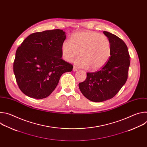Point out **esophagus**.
Masks as SVG:
<instances>
[{"label":"esophagus","mask_w":147,"mask_h":147,"mask_svg":"<svg viewBox=\"0 0 147 147\" xmlns=\"http://www.w3.org/2000/svg\"><path fill=\"white\" fill-rule=\"evenodd\" d=\"M77 70H78V69H77V67H73V71H77Z\"/></svg>","instance_id":"34e87169"}]
</instances>
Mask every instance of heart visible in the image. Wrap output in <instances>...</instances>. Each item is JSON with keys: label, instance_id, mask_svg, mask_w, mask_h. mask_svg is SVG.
Wrapping results in <instances>:
<instances>
[{"label": "heart", "instance_id": "obj_1", "mask_svg": "<svg viewBox=\"0 0 147 147\" xmlns=\"http://www.w3.org/2000/svg\"><path fill=\"white\" fill-rule=\"evenodd\" d=\"M79 51L81 56L74 61V64L80 68L97 71L109 60L111 43L107 36L91 31L75 33L63 42L61 54L65 60L71 61Z\"/></svg>", "mask_w": 147, "mask_h": 147}]
</instances>
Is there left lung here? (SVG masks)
Returning <instances> with one entry per match:
<instances>
[{"label": "left lung", "mask_w": 147, "mask_h": 147, "mask_svg": "<svg viewBox=\"0 0 147 147\" xmlns=\"http://www.w3.org/2000/svg\"><path fill=\"white\" fill-rule=\"evenodd\" d=\"M111 43V56L99 71L87 73L86 80L78 84L82 95L96 102L112 98L125 84L130 66V55L127 45L116 35L103 31Z\"/></svg>", "instance_id": "left-lung-1"}]
</instances>
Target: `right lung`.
<instances>
[{
	"label": "right lung",
	"instance_id": "right-lung-1",
	"mask_svg": "<svg viewBox=\"0 0 147 147\" xmlns=\"http://www.w3.org/2000/svg\"><path fill=\"white\" fill-rule=\"evenodd\" d=\"M66 38V32L59 29L35 32L17 48L13 71L25 95L35 99L47 98L61 75L72 71L73 66L61 59V45Z\"/></svg>",
	"mask_w": 147,
	"mask_h": 147
}]
</instances>
